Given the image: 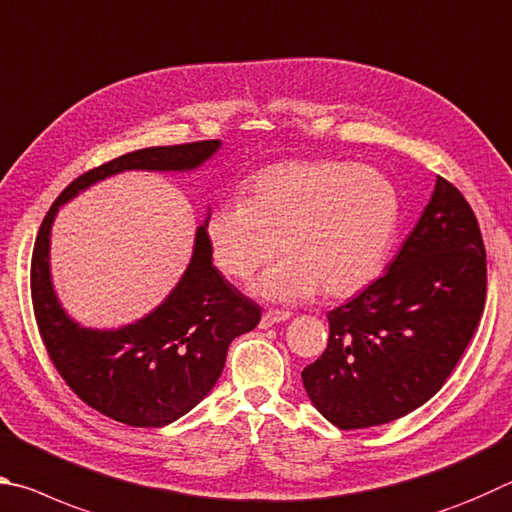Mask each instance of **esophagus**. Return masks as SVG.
I'll return each mask as SVG.
<instances>
[{
  "label": "esophagus",
  "instance_id": "34e87169",
  "mask_svg": "<svg viewBox=\"0 0 512 512\" xmlns=\"http://www.w3.org/2000/svg\"><path fill=\"white\" fill-rule=\"evenodd\" d=\"M285 319H290L288 310H265L261 317V328H272L274 324H281Z\"/></svg>",
  "mask_w": 512,
  "mask_h": 512
}]
</instances>
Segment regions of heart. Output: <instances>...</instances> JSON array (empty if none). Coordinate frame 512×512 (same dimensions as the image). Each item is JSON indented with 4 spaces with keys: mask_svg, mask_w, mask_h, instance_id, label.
Listing matches in <instances>:
<instances>
[{
    "mask_svg": "<svg viewBox=\"0 0 512 512\" xmlns=\"http://www.w3.org/2000/svg\"><path fill=\"white\" fill-rule=\"evenodd\" d=\"M400 222L396 186L375 168L342 159H292L249 179L245 197L206 215L204 236L218 270L256 283L272 301L324 292L346 299L380 274Z\"/></svg>",
    "mask_w": 512,
    "mask_h": 512,
    "instance_id": "b5f03b06",
    "label": "heart"
}]
</instances>
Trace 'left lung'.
I'll list each match as a JSON object with an SVG mask.
<instances>
[{
    "instance_id": "8db88e82",
    "label": "left lung",
    "mask_w": 512,
    "mask_h": 512,
    "mask_svg": "<svg viewBox=\"0 0 512 512\" xmlns=\"http://www.w3.org/2000/svg\"><path fill=\"white\" fill-rule=\"evenodd\" d=\"M486 247L477 215L445 177L389 270L328 312L330 337L303 387L339 429L411 414L441 391L486 306Z\"/></svg>"
}]
</instances>
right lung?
I'll return each mask as SVG.
<instances>
[{
    "mask_svg": "<svg viewBox=\"0 0 512 512\" xmlns=\"http://www.w3.org/2000/svg\"><path fill=\"white\" fill-rule=\"evenodd\" d=\"M220 148L218 139L152 146L76 177L44 215L31 258L35 321L67 387L98 414L130 427H164L191 411L218 382L229 344L261 321V308L211 263L204 227L177 288L148 317L119 330L80 328L60 308L49 274V236L60 204L121 170H191Z\"/></svg>",
    "mask_w": 512,
    "mask_h": 512,
    "instance_id": "1",
    "label": "right lung"
}]
</instances>
